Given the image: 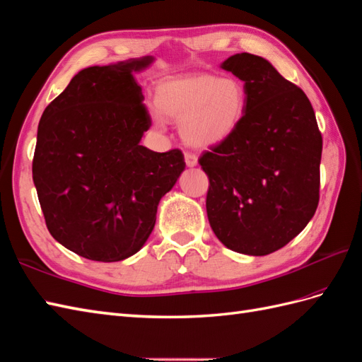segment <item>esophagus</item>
<instances>
[{"label": "esophagus", "mask_w": 362, "mask_h": 362, "mask_svg": "<svg viewBox=\"0 0 362 362\" xmlns=\"http://www.w3.org/2000/svg\"><path fill=\"white\" fill-rule=\"evenodd\" d=\"M184 160H186V164H187V167H195L197 164H198V158H197V155H193V153H186L184 155Z\"/></svg>", "instance_id": "esophagus-1"}]
</instances>
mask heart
Instances as JSON below:
<instances>
[{"label": "heart", "instance_id": "b5f03b06", "mask_svg": "<svg viewBox=\"0 0 362 362\" xmlns=\"http://www.w3.org/2000/svg\"><path fill=\"white\" fill-rule=\"evenodd\" d=\"M153 119L180 121V134L192 147L224 143L240 129L247 110V89L240 78L209 74L167 79L156 86Z\"/></svg>", "mask_w": 362, "mask_h": 362}]
</instances>
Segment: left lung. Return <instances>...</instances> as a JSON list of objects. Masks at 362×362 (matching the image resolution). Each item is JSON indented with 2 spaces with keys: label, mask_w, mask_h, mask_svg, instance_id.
<instances>
[{
  "label": "left lung",
  "mask_w": 362,
  "mask_h": 362,
  "mask_svg": "<svg viewBox=\"0 0 362 362\" xmlns=\"http://www.w3.org/2000/svg\"><path fill=\"white\" fill-rule=\"evenodd\" d=\"M221 69L244 81L247 110L235 135L202 153L211 230L227 249L264 257L284 247L320 201L321 132L305 93L252 54Z\"/></svg>",
  "instance_id": "obj_1"
}]
</instances>
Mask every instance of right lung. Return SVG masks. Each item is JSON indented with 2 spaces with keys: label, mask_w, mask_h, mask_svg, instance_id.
<instances>
[{
  "label": "right lung",
  "mask_w": 362,
  "mask_h": 362,
  "mask_svg": "<svg viewBox=\"0 0 362 362\" xmlns=\"http://www.w3.org/2000/svg\"><path fill=\"white\" fill-rule=\"evenodd\" d=\"M153 61L79 70L40 119L32 175L46 226L83 258L113 262L139 252L186 169L178 148L139 144L152 121L134 74Z\"/></svg>",
  "instance_id": "1"
}]
</instances>
